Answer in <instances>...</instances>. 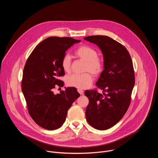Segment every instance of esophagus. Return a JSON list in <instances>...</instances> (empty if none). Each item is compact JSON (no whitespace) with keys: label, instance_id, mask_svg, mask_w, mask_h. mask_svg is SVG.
I'll use <instances>...</instances> for the list:
<instances>
[{"label":"esophagus","instance_id":"esophagus-1","mask_svg":"<svg viewBox=\"0 0 158 158\" xmlns=\"http://www.w3.org/2000/svg\"><path fill=\"white\" fill-rule=\"evenodd\" d=\"M77 91H78V93H79L81 95H83V94H84V91H82V89H77Z\"/></svg>","mask_w":158,"mask_h":158}]
</instances>
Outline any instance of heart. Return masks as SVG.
Returning <instances> with one entry per match:
<instances>
[{
    "label": "heart",
    "mask_w": 158,
    "mask_h": 158,
    "mask_svg": "<svg viewBox=\"0 0 158 158\" xmlns=\"http://www.w3.org/2000/svg\"><path fill=\"white\" fill-rule=\"evenodd\" d=\"M75 54L79 59L85 62L84 71L91 72L94 75H99L103 71L104 60L98 56V51L93 48L84 45L75 51ZM61 67L66 73L71 71V57L69 54L63 56L61 60ZM93 79V76L89 73L73 74L67 77L66 84L67 85L80 89H86L91 85Z\"/></svg>",
    "instance_id": "1"
}]
</instances>
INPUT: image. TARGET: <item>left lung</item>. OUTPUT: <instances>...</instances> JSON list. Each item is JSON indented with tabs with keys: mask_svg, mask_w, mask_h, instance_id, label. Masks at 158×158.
<instances>
[{
	"mask_svg": "<svg viewBox=\"0 0 158 158\" xmlns=\"http://www.w3.org/2000/svg\"><path fill=\"white\" fill-rule=\"evenodd\" d=\"M84 39L101 49L104 64L96 84L102 93L96 89L84 93L89 101L86 119L94 128L106 130L121 119L130 105L135 84L132 61L126 48L108 36L92 35Z\"/></svg>",
	"mask_w": 158,
	"mask_h": 158,
	"instance_id": "left-lung-1",
	"label": "left lung"
}]
</instances>
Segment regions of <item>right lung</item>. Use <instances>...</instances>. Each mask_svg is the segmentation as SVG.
<instances>
[{
	"instance_id": "add662e5",
	"label": "right lung",
	"mask_w": 158,
	"mask_h": 158,
	"mask_svg": "<svg viewBox=\"0 0 158 158\" xmlns=\"http://www.w3.org/2000/svg\"><path fill=\"white\" fill-rule=\"evenodd\" d=\"M81 42L71 37H50L33 50L25 64L21 83L29 115L40 127L54 130L65 122L67 111L80 94L75 87L54 94L56 87H62L59 78L65 73L61 60L65 51Z\"/></svg>"
}]
</instances>
